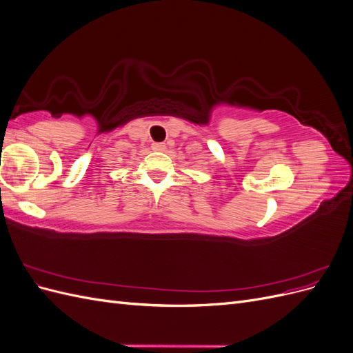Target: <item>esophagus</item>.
<instances>
[{
	"label": "esophagus",
	"instance_id": "esophagus-1",
	"mask_svg": "<svg viewBox=\"0 0 353 353\" xmlns=\"http://www.w3.org/2000/svg\"><path fill=\"white\" fill-rule=\"evenodd\" d=\"M152 148L154 152H165L166 150V144L165 143H153Z\"/></svg>",
	"mask_w": 353,
	"mask_h": 353
}]
</instances>
